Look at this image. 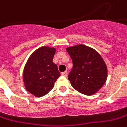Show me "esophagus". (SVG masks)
<instances>
[{"instance_id":"34e87169","label":"esophagus","mask_w":127,"mask_h":127,"mask_svg":"<svg viewBox=\"0 0 127 127\" xmlns=\"http://www.w3.org/2000/svg\"><path fill=\"white\" fill-rule=\"evenodd\" d=\"M67 74H68L67 71H64V72H62L61 75H62V76H66V75H67Z\"/></svg>"}]
</instances>
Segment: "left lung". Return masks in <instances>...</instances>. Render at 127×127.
I'll return each instance as SVG.
<instances>
[{
  "mask_svg": "<svg viewBox=\"0 0 127 127\" xmlns=\"http://www.w3.org/2000/svg\"><path fill=\"white\" fill-rule=\"evenodd\" d=\"M73 67L68 79L77 91L91 96L96 93L107 79V67L100 54L84 44L67 47Z\"/></svg>",
  "mask_w": 127,
  "mask_h": 127,
  "instance_id": "8db88e82",
  "label": "left lung"
}]
</instances>
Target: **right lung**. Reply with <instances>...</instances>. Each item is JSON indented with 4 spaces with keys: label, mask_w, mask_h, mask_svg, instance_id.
I'll return each instance as SVG.
<instances>
[{
    "label": "right lung",
    "mask_w": 127,
    "mask_h": 127,
    "mask_svg": "<svg viewBox=\"0 0 127 127\" xmlns=\"http://www.w3.org/2000/svg\"><path fill=\"white\" fill-rule=\"evenodd\" d=\"M56 48L41 46L29 57L23 70L25 89L36 97L51 91L61 73L53 62Z\"/></svg>",
    "instance_id": "right-lung-1"
}]
</instances>
